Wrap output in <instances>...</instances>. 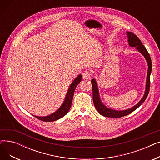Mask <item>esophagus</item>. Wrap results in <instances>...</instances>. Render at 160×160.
Listing matches in <instances>:
<instances>
[{"label": "esophagus", "instance_id": "esophagus-1", "mask_svg": "<svg viewBox=\"0 0 160 160\" xmlns=\"http://www.w3.org/2000/svg\"><path fill=\"white\" fill-rule=\"evenodd\" d=\"M91 73L89 71H86L82 74V77L83 79H86V80H89L91 78Z\"/></svg>", "mask_w": 160, "mask_h": 160}]
</instances>
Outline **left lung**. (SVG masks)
<instances>
[{"label":"left lung","instance_id":"1","mask_svg":"<svg viewBox=\"0 0 160 160\" xmlns=\"http://www.w3.org/2000/svg\"><path fill=\"white\" fill-rule=\"evenodd\" d=\"M127 34L128 37V41L129 46L132 47H136V48L138 50V51L140 53H141L142 56L145 57V60H147V62L148 63V72H147V76L146 88H145V94L140 101L136 105L133 106V107L125 110H121V111L115 110H113V109L107 108L106 106L103 104L100 98L98 86H97L96 80L95 78L92 79L91 82L92 84V88H93V103H94L95 107L96 108L98 112V113L104 117L118 118V117H122L131 113L134 110H136L137 108H138L142 103H143V102L146 100L149 93L150 86V73H151V71H152V62H151V58H150V54L148 52L145 46L142 45L141 40L138 38L137 36L134 34L133 33H132L130 32H127Z\"/></svg>","mask_w":160,"mask_h":160}]
</instances>
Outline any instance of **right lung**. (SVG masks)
<instances>
[{"label":"right lung","mask_w":160,"mask_h":160,"mask_svg":"<svg viewBox=\"0 0 160 160\" xmlns=\"http://www.w3.org/2000/svg\"><path fill=\"white\" fill-rule=\"evenodd\" d=\"M82 78V76L81 74H80L73 80L68 91H67V93L66 94L65 100H64L62 105L60 106V108H59L57 111H56L55 112H54L52 114L45 116V117H38L36 115H33V116L36 117L37 119L41 120V121H45V122L54 121H56L59 119L62 118V117H63V116H65L67 113H68V112L70 110L75 89H76V88H77L78 83L81 82Z\"/></svg>","instance_id":"1"}]
</instances>
